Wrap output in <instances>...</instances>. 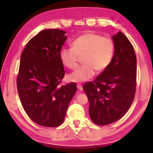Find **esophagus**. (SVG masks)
<instances>
[{
    "label": "esophagus",
    "instance_id": "obj_1",
    "mask_svg": "<svg viewBox=\"0 0 153 153\" xmlns=\"http://www.w3.org/2000/svg\"><path fill=\"white\" fill-rule=\"evenodd\" d=\"M77 88H78V90H82V89H83L82 86L81 84H77Z\"/></svg>",
    "mask_w": 153,
    "mask_h": 153
}]
</instances>
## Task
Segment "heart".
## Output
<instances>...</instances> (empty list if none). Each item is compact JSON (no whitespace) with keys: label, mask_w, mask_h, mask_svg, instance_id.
<instances>
[{"label":"heart","mask_w":153,"mask_h":153,"mask_svg":"<svg viewBox=\"0 0 153 153\" xmlns=\"http://www.w3.org/2000/svg\"><path fill=\"white\" fill-rule=\"evenodd\" d=\"M72 47L63 48L60 51L61 61L65 66L74 69L80 56L84 63L68 76L73 82H84L90 79L95 71H104L109 66L115 53V45L111 38L95 33L79 36L72 42Z\"/></svg>","instance_id":"obj_1"}]
</instances>
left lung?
I'll return each mask as SVG.
<instances>
[{
	"label": "left lung",
	"mask_w": 153,
	"mask_h": 153,
	"mask_svg": "<svg viewBox=\"0 0 153 153\" xmlns=\"http://www.w3.org/2000/svg\"><path fill=\"white\" fill-rule=\"evenodd\" d=\"M112 61L94 81L83 86L89 101L92 121L108 125L123 117L130 107L136 87V56L132 45L122 32L113 36Z\"/></svg>",
	"instance_id": "left-lung-1"
}]
</instances>
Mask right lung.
<instances>
[{
	"label": "right lung",
	"instance_id": "right-lung-1",
	"mask_svg": "<svg viewBox=\"0 0 153 153\" xmlns=\"http://www.w3.org/2000/svg\"><path fill=\"white\" fill-rule=\"evenodd\" d=\"M59 29L40 32L21 55L17 88L25 113L38 125L54 128L63 122L77 90L74 82L59 86L65 74L60 51L67 40Z\"/></svg>",
	"mask_w": 153,
	"mask_h": 153
}]
</instances>
